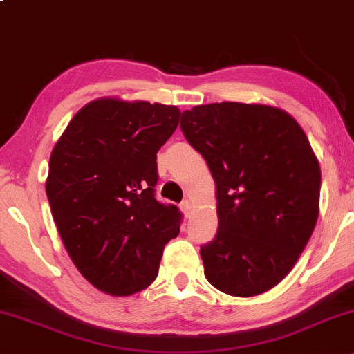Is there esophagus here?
I'll return each instance as SVG.
<instances>
[{"instance_id":"34e87169","label":"esophagus","mask_w":354,"mask_h":354,"mask_svg":"<svg viewBox=\"0 0 354 354\" xmlns=\"http://www.w3.org/2000/svg\"><path fill=\"white\" fill-rule=\"evenodd\" d=\"M180 208H181V211H183V214H185V216L188 218L189 214H191V203H189L188 200H185V201H183L181 205H180Z\"/></svg>"}]
</instances>
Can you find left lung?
Returning <instances> with one entry per match:
<instances>
[{
    "label": "left lung",
    "instance_id": "obj_1",
    "mask_svg": "<svg viewBox=\"0 0 354 354\" xmlns=\"http://www.w3.org/2000/svg\"><path fill=\"white\" fill-rule=\"evenodd\" d=\"M180 128L216 183L218 233L201 246L206 279L239 298L291 271L319 213L321 169L291 115L266 104H201Z\"/></svg>",
    "mask_w": 354,
    "mask_h": 354
}]
</instances>
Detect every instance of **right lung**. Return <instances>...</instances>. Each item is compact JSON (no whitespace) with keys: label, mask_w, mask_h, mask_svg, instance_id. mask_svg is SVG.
<instances>
[{"label":"right lung","mask_w":354,"mask_h":354,"mask_svg":"<svg viewBox=\"0 0 354 354\" xmlns=\"http://www.w3.org/2000/svg\"><path fill=\"white\" fill-rule=\"evenodd\" d=\"M180 116L160 103L95 100L53 148L46 196L56 228L80 273L103 293L148 288L180 233V209L154 198L156 153Z\"/></svg>","instance_id":"obj_1"}]
</instances>
